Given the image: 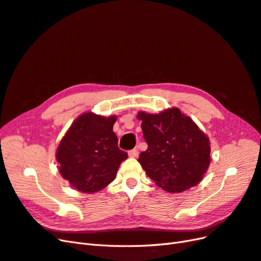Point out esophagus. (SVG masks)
Returning <instances> with one entry per match:
<instances>
[{
    "label": "esophagus",
    "mask_w": 261,
    "mask_h": 261,
    "mask_svg": "<svg viewBox=\"0 0 261 261\" xmlns=\"http://www.w3.org/2000/svg\"><path fill=\"white\" fill-rule=\"evenodd\" d=\"M128 155H129V158H136V156H138V150L137 149L130 150V151H128Z\"/></svg>",
    "instance_id": "obj_1"
}]
</instances>
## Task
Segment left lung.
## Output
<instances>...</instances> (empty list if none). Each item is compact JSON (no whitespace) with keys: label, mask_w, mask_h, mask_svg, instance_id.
Returning a JSON list of instances; mask_svg holds the SVG:
<instances>
[{"label":"left lung","mask_w":261,"mask_h":261,"mask_svg":"<svg viewBox=\"0 0 261 261\" xmlns=\"http://www.w3.org/2000/svg\"><path fill=\"white\" fill-rule=\"evenodd\" d=\"M148 145L138 162L155 185L181 193L198 185L210 165V140L189 116L177 108L158 114L139 111Z\"/></svg>","instance_id":"8db88e82"}]
</instances>
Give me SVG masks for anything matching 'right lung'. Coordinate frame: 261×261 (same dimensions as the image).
I'll list each match as a JSON object with an SVG mask.
<instances>
[{
  "label": "right lung",
  "instance_id": "add662e5",
  "mask_svg": "<svg viewBox=\"0 0 261 261\" xmlns=\"http://www.w3.org/2000/svg\"><path fill=\"white\" fill-rule=\"evenodd\" d=\"M116 115L81 114L57 148L59 172L70 186L86 194L97 193L115 179L127 153L117 147L113 132Z\"/></svg>",
  "mask_w": 261,
  "mask_h": 261
}]
</instances>
